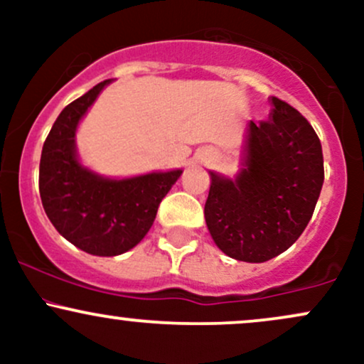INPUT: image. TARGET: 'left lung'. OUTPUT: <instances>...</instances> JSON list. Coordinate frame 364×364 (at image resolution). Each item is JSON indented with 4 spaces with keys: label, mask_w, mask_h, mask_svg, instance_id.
Masks as SVG:
<instances>
[{
    "label": "left lung",
    "mask_w": 364,
    "mask_h": 364,
    "mask_svg": "<svg viewBox=\"0 0 364 364\" xmlns=\"http://www.w3.org/2000/svg\"><path fill=\"white\" fill-rule=\"evenodd\" d=\"M269 121L248 124L243 168L235 179L210 173L205 223L228 257L262 263L286 252L310 223L323 154L301 112L272 97Z\"/></svg>",
    "instance_id": "left-lung-1"
}]
</instances>
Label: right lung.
Instances as JSON below:
<instances>
[{"label":"right lung","instance_id":"obj_1","mask_svg":"<svg viewBox=\"0 0 364 364\" xmlns=\"http://www.w3.org/2000/svg\"><path fill=\"white\" fill-rule=\"evenodd\" d=\"M104 80L65 107L44 141L39 191L46 215L70 243L97 257H116L144 240L159 203L183 171L111 179L83 168L75 133L101 90Z\"/></svg>","mask_w":364,"mask_h":364}]
</instances>
